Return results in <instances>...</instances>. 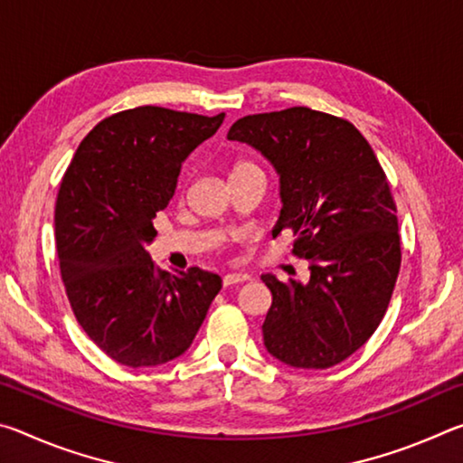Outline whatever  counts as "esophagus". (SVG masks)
<instances>
[{"label":"esophagus","instance_id":"34e87169","mask_svg":"<svg viewBox=\"0 0 463 463\" xmlns=\"http://www.w3.org/2000/svg\"><path fill=\"white\" fill-rule=\"evenodd\" d=\"M247 279H249L247 273H226V276L222 278V284H224V288H229L234 284H242V281H247Z\"/></svg>","mask_w":463,"mask_h":463}]
</instances>
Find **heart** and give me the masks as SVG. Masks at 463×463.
<instances>
[{
    "label": "heart",
    "instance_id": "obj_1",
    "mask_svg": "<svg viewBox=\"0 0 463 463\" xmlns=\"http://www.w3.org/2000/svg\"><path fill=\"white\" fill-rule=\"evenodd\" d=\"M247 167H255V165H253V163L241 161V163H237V165H234V169H232V174H234V171H241V169H247Z\"/></svg>",
    "mask_w": 463,
    "mask_h": 463
}]
</instances>
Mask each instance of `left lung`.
<instances>
[{"label": "left lung", "mask_w": 463, "mask_h": 463, "mask_svg": "<svg viewBox=\"0 0 463 463\" xmlns=\"http://www.w3.org/2000/svg\"><path fill=\"white\" fill-rule=\"evenodd\" d=\"M229 140L260 151L279 177L271 234H296L307 284L263 273L271 308L265 349L300 370H326L354 355L386 315L401 271V237L390 185L354 124L310 108L237 120Z\"/></svg>", "instance_id": "obj_1"}]
</instances>
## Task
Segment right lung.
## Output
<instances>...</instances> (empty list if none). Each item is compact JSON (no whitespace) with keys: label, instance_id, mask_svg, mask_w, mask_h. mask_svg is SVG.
<instances>
[{"label":"right lung","instance_id":"add662e5","mask_svg":"<svg viewBox=\"0 0 463 463\" xmlns=\"http://www.w3.org/2000/svg\"><path fill=\"white\" fill-rule=\"evenodd\" d=\"M222 120L156 106L124 109L81 140L62 177L54 208L61 278L77 323L122 365L184 355L221 292L216 273L156 269L146 245L182 163Z\"/></svg>","mask_w":463,"mask_h":463}]
</instances>
